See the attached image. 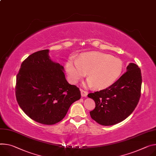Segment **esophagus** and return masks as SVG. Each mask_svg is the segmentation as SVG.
<instances>
[{"mask_svg": "<svg viewBox=\"0 0 156 156\" xmlns=\"http://www.w3.org/2000/svg\"><path fill=\"white\" fill-rule=\"evenodd\" d=\"M80 91H81V96L86 97L88 95V91H87L85 90H83L82 89H81Z\"/></svg>", "mask_w": 156, "mask_h": 156, "instance_id": "1", "label": "esophagus"}]
</instances>
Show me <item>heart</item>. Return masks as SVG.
I'll return each mask as SVG.
<instances>
[{
	"label": "heart",
	"mask_w": 156,
	"mask_h": 156,
	"mask_svg": "<svg viewBox=\"0 0 156 156\" xmlns=\"http://www.w3.org/2000/svg\"><path fill=\"white\" fill-rule=\"evenodd\" d=\"M124 64L121 60L105 53L93 51L77 58H69L65 64L69 80L76 83L86 76L87 84L103 89L114 84L121 76Z\"/></svg>",
	"instance_id": "b5f03b06"
}]
</instances>
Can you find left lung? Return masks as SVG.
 I'll list each match as a JSON object with an SVG mask.
<instances>
[{
  "mask_svg": "<svg viewBox=\"0 0 156 156\" xmlns=\"http://www.w3.org/2000/svg\"><path fill=\"white\" fill-rule=\"evenodd\" d=\"M124 73L108 88L91 93L88 96L96 104L90 112L91 118L103 126L119 123L133 112L140 97L142 76L140 69L130 63Z\"/></svg>",
  "mask_w": 156,
  "mask_h": 156,
  "instance_id": "left-lung-1",
  "label": "left lung"
}]
</instances>
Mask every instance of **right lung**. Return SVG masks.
<instances>
[{"mask_svg": "<svg viewBox=\"0 0 156 156\" xmlns=\"http://www.w3.org/2000/svg\"><path fill=\"white\" fill-rule=\"evenodd\" d=\"M48 50L38 51L22 62L17 75L16 95L25 114L39 123L52 125L62 121L75 101L78 87L68 83L64 68L53 62Z\"/></svg>", "mask_w": 156, "mask_h": 156, "instance_id": "right-lung-1", "label": "right lung"}]
</instances>
